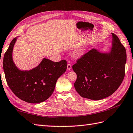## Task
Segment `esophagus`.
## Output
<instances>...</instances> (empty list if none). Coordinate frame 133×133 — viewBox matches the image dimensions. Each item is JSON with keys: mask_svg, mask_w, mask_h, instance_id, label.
I'll return each instance as SVG.
<instances>
[{"mask_svg": "<svg viewBox=\"0 0 133 133\" xmlns=\"http://www.w3.org/2000/svg\"><path fill=\"white\" fill-rule=\"evenodd\" d=\"M72 68V66L70 63H68L67 65V70H70Z\"/></svg>", "mask_w": 133, "mask_h": 133, "instance_id": "obj_1", "label": "esophagus"}]
</instances>
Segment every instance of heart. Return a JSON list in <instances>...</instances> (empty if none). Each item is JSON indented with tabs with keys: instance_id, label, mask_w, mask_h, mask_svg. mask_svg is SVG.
<instances>
[{
	"instance_id": "1",
	"label": "heart",
	"mask_w": 133,
	"mask_h": 133,
	"mask_svg": "<svg viewBox=\"0 0 133 133\" xmlns=\"http://www.w3.org/2000/svg\"><path fill=\"white\" fill-rule=\"evenodd\" d=\"M83 55H84V53H83V52H78V53L76 55V56L77 57H82Z\"/></svg>"
}]
</instances>
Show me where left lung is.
<instances>
[{
    "label": "left lung",
    "instance_id": "8db88e82",
    "mask_svg": "<svg viewBox=\"0 0 133 133\" xmlns=\"http://www.w3.org/2000/svg\"><path fill=\"white\" fill-rule=\"evenodd\" d=\"M112 34V48L109 52H101L93 49L72 66L77 74L75 89L83 98L104 99L116 91L123 82L126 50L117 36Z\"/></svg>",
    "mask_w": 133,
    "mask_h": 133
}]
</instances>
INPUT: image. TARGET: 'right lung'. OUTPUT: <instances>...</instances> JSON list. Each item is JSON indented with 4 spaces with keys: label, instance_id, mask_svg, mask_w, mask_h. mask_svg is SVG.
<instances>
[{
    "label": "right lung",
    "instance_id": "1",
    "mask_svg": "<svg viewBox=\"0 0 133 133\" xmlns=\"http://www.w3.org/2000/svg\"><path fill=\"white\" fill-rule=\"evenodd\" d=\"M16 37L10 42L3 59V69L8 85L15 95L29 103H39L53 93L57 80L65 72L67 62H53L44 58L39 65L30 70H20L12 59Z\"/></svg>",
    "mask_w": 133,
    "mask_h": 133
}]
</instances>
